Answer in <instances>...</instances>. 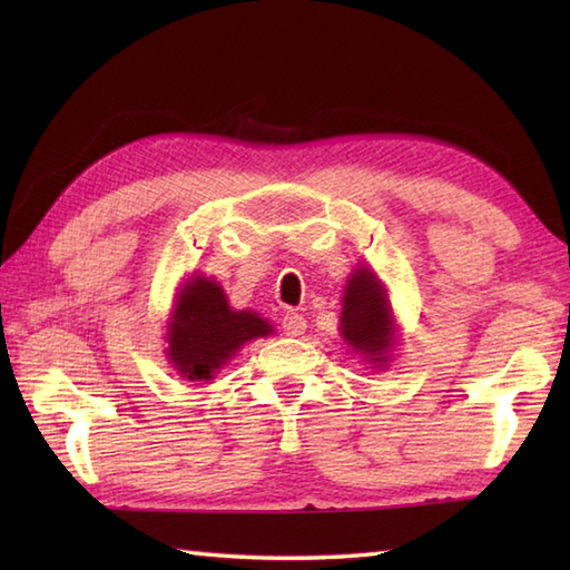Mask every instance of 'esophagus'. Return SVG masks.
Returning a JSON list of instances; mask_svg holds the SVG:
<instances>
[{
    "mask_svg": "<svg viewBox=\"0 0 570 570\" xmlns=\"http://www.w3.org/2000/svg\"><path fill=\"white\" fill-rule=\"evenodd\" d=\"M282 331H284L286 335H292V337L304 335V331H306V318L301 316V313H286V316L282 318Z\"/></svg>",
    "mask_w": 570,
    "mask_h": 570,
    "instance_id": "34e87169",
    "label": "esophagus"
}]
</instances>
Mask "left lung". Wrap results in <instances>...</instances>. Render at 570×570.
<instances>
[{"instance_id":"1","label":"left lung","mask_w":570,"mask_h":570,"mask_svg":"<svg viewBox=\"0 0 570 570\" xmlns=\"http://www.w3.org/2000/svg\"><path fill=\"white\" fill-rule=\"evenodd\" d=\"M343 301L341 331L347 345L372 362H384L394 341V321L380 278L370 269H357L350 276Z\"/></svg>"}]
</instances>
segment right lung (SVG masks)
Returning a JSON list of instances; mask_svg holds the SVG:
<instances>
[{
    "instance_id": "right-lung-1",
    "label": "right lung",
    "mask_w": 570,
    "mask_h": 570,
    "mask_svg": "<svg viewBox=\"0 0 570 570\" xmlns=\"http://www.w3.org/2000/svg\"><path fill=\"white\" fill-rule=\"evenodd\" d=\"M272 333V325L252 311H233L223 288L196 276L178 296L174 323L168 325V357L188 377L210 380L237 350Z\"/></svg>"
}]
</instances>
